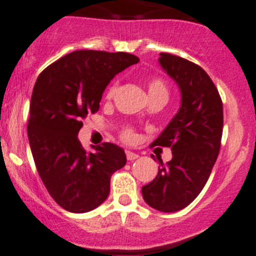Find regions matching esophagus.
Here are the masks:
<instances>
[{"label":"esophagus","mask_w":256,"mask_h":256,"mask_svg":"<svg viewBox=\"0 0 256 256\" xmlns=\"http://www.w3.org/2000/svg\"><path fill=\"white\" fill-rule=\"evenodd\" d=\"M126 160L128 161H134V160H137L138 157H140L137 154H134V152H132V151H126Z\"/></svg>","instance_id":"1"}]
</instances>
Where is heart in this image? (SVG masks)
I'll list each match as a JSON object with an SVG mask.
<instances>
[{
  "mask_svg": "<svg viewBox=\"0 0 256 256\" xmlns=\"http://www.w3.org/2000/svg\"><path fill=\"white\" fill-rule=\"evenodd\" d=\"M116 82H114L112 86L108 90L106 96L108 98H112L114 94H116ZM148 94L151 98L154 96H158V95H164L168 96V86H166V82L164 81L162 78L160 77H154L148 81ZM134 137V133H133L132 130H126L123 132V140H126V142H130V140H133Z\"/></svg>",
  "mask_w": 256,
  "mask_h": 256,
  "instance_id": "heart-1",
  "label": "heart"
}]
</instances>
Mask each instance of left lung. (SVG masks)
<instances>
[{
    "label": "left lung",
    "instance_id": "8db88e82",
    "mask_svg": "<svg viewBox=\"0 0 256 256\" xmlns=\"http://www.w3.org/2000/svg\"><path fill=\"white\" fill-rule=\"evenodd\" d=\"M160 56L161 67L179 86L182 105L152 142V146L170 147L172 158L164 165L156 156L158 174L142 186V196L150 207L170 213L190 204L204 188L221 147L224 106L202 67L168 53Z\"/></svg>",
    "mask_w": 256,
    "mask_h": 256
}]
</instances>
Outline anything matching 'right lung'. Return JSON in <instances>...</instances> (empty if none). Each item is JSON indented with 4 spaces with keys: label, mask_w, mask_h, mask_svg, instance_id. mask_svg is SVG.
<instances>
[{
    "label": "right lung",
    "mask_w": 256,
    "mask_h": 256,
    "mask_svg": "<svg viewBox=\"0 0 256 256\" xmlns=\"http://www.w3.org/2000/svg\"><path fill=\"white\" fill-rule=\"evenodd\" d=\"M138 60L124 52L76 50L38 77L28 137L39 176L63 210L85 213L99 207L109 196L110 176L126 165L123 148L105 142L86 152L77 134L82 119L99 110L112 77Z\"/></svg>",
    "instance_id": "add662e5"
}]
</instances>
